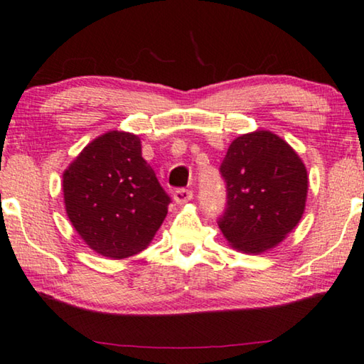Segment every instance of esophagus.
<instances>
[{
    "label": "esophagus",
    "mask_w": 364,
    "mask_h": 364,
    "mask_svg": "<svg viewBox=\"0 0 364 364\" xmlns=\"http://www.w3.org/2000/svg\"><path fill=\"white\" fill-rule=\"evenodd\" d=\"M193 198V192L191 188H177V191H173V200H176L177 203H186L188 200Z\"/></svg>",
    "instance_id": "1"
}]
</instances>
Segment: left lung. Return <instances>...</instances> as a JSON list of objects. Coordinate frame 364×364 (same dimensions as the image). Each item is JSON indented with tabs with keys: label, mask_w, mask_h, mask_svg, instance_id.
Wrapping results in <instances>:
<instances>
[{
	"label": "left lung",
	"mask_w": 364,
	"mask_h": 364,
	"mask_svg": "<svg viewBox=\"0 0 364 364\" xmlns=\"http://www.w3.org/2000/svg\"><path fill=\"white\" fill-rule=\"evenodd\" d=\"M220 173L226 186V208L218 226L236 250L255 255L271 250L302 218L307 171L279 136L256 131L236 138Z\"/></svg>",
	"instance_id": "1"
}]
</instances>
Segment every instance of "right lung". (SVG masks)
Listing matches in <instances>:
<instances>
[{
	"instance_id": "right-lung-1",
	"label": "right lung",
	"mask_w": 364,
	"mask_h": 364,
	"mask_svg": "<svg viewBox=\"0 0 364 364\" xmlns=\"http://www.w3.org/2000/svg\"><path fill=\"white\" fill-rule=\"evenodd\" d=\"M67 215L100 255L123 259L149 245L171 197L141 154L136 134L109 131L92 141L64 173Z\"/></svg>"
}]
</instances>
